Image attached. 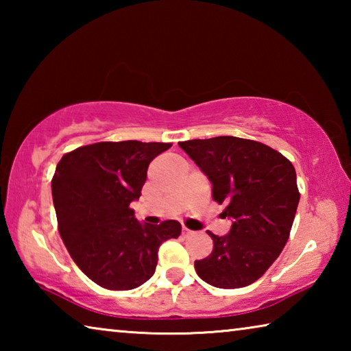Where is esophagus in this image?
<instances>
[{"label": "esophagus", "mask_w": 351, "mask_h": 351, "mask_svg": "<svg viewBox=\"0 0 351 351\" xmlns=\"http://www.w3.org/2000/svg\"><path fill=\"white\" fill-rule=\"evenodd\" d=\"M182 235H184V237L193 235V230H190V229H187V228H182Z\"/></svg>", "instance_id": "34e87169"}]
</instances>
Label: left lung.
Wrapping results in <instances>:
<instances>
[{
	"label": "left lung",
	"instance_id": "1",
	"mask_svg": "<svg viewBox=\"0 0 351 351\" xmlns=\"http://www.w3.org/2000/svg\"><path fill=\"white\" fill-rule=\"evenodd\" d=\"M212 182V198L232 218L228 235L212 237L209 257L195 271L212 287L254 283L274 263L289 239L300 193L289 159L257 141L217 136L180 142Z\"/></svg>",
	"mask_w": 351,
	"mask_h": 351
}]
</instances>
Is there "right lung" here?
I'll return each instance as SVG.
<instances>
[{
    "mask_svg": "<svg viewBox=\"0 0 351 351\" xmlns=\"http://www.w3.org/2000/svg\"><path fill=\"white\" fill-rule=\"evenodd\" d=\"M165 142H97L63 154L52 176L58 232L83 274L99 287L128 291L154 274L164 241L181 224H141L130 203L139 199L147 169Z\"/></svg>",
    "mask_w": 351,
    "mask_h": 351,
    "instance_id": "right-lung-1",
    "label": "right lung"
}]
</instances>
